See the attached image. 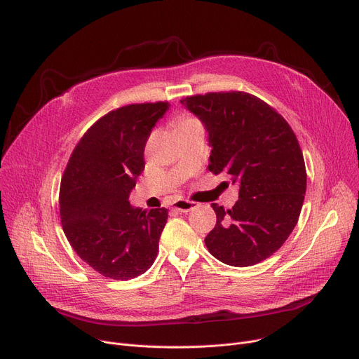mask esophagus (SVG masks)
Here are the masks:
<instances>
[{
	"instance_id": "obj_1",
	"label": "esophagus",
	"mask_w": 359,
	"mask_h": 359,
	"mask_svg": "<svg viewBox=\"0 0 359 359\" xmlns=\"http://www.w3.org/2000/svg\"><path fill=\"white\" fill-rule=\"evenodd\" d=\"M196 206H198V203H195V202H190V201H184V199H182V201H177V202L175 203L173 209H175V210H177V212L184 213V212H190L192 209H195Z\"/></svg>"
}]
</instances>
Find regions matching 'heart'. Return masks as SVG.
<instances>
[{
  "label": "heart",
  "mask_w": 359,
  "mask_h": 359,
  "mask_svg": "<svg viewBox=\"0 0 359 359\" xmlns=\"http://www.w3.org/2000/svg\"><path fill=\"white\" fill-rule=\"evenodd\" d=\"M196 123H198V121H196L195 118H183L182 121L179 123V128H180V127H184V126H190V124H196Z\"/></svg>",
  "instance_id": "b5f03b06"
}]
</instances>
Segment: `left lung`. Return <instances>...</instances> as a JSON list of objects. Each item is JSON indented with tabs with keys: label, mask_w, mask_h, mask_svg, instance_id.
Returning a JSON list of instances; mask_svg holds the SVG:
<instances>
[{
	"label": "left lung",
	"mask_w": 359,
	"mask_h": 359,
	"mask_svg": "<svg viewBox=\"0 0 359 359\" xmlns=\"http://www.w3.org/2000/svg\"><path fill=\"white\" fill-rule=\"evenodd\" d=\"M180 104L208 133V169L240 187L231 209L212 203L217 225L205 244L224 264L254 266L273 255L299 221L306 195L299 141L274 108L245 92L195 95Z\"/></svg>",
	"instance_id": "left-lung-1"
}]
</instances>
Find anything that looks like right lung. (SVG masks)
I'll use <instances>...</instances> for the list:
<instances>
[{
	"label": "right lung",
	"mask_w": 359,
	"mask_h": 359,
	"mask_svg": "<svg viewBox=\"0 0 359 359\" xmlns=\"http://www.w3.org/2000/svg\"><path fill=\"white\" fill-rule=\"evenodd\" d=\"M167 102L133 104L108 112L81 138L62 177L63 232L75 252L100 274L130 280L157 257L167 209L130 205L144 170V147Z\"/></svg>",
	"instance_id": "right-lung-1"
}]
</instances>
